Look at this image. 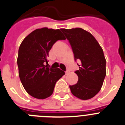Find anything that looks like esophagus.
<instances>
[{
	"instance_id": "1",
	"label": "esophagus",
	"mask_w": 125,
	"mask_h": 125,
	"mask_svg": "<svg viewBox=\"0 0 125 125\" xmlns=\"http://www.w3.org/2000/svg\"><path fill=\"white\" fill-rule=\"evenodd\" d=\"M65 73H66V74H68L69 73V71H66L65 72Z\"/></svg>"
}]
</instances>
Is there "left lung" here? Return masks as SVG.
Segmentation results:
<instances>
[{"mask_svg": "<svg viewBox=\"0 0 125 125\" xmlns=\"http://www.w3.org/2000/svg\"><path fill=\"white\" fill-rule=\"evenodd\" d=\"M71 45L75 59L81 60L75 72L77 83L69 85L71 93L81 100H89L101 89L106 75V59L102 47L94 36L81 28H62Z\"/></svg>", "mask_w": 125, "mask_h": 125, "instance_id": "8db88e82", "label": "left lung"}]
</instances>
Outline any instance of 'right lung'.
Wrapping results in <instances>:
<instances>
[{
    "label": "right lung",
    "instance_id": "obj_1",
    "mask_svg": "<svg viewBox=\"0 0 125 125\" xmlns=\"http://www.w3.org/2000/svg\"><path fill=\"white\" fill-rule=\"evenodd\" d=\"M66 40L61 29L46 27L33 31L24 38L18 50L17 64L20 81L27 93L44 99L52 94L55 84L65 73L45 66L54 43Z\"/></svg>",
    "mask_w": 125,
    "mask_h": 125
}]
</instances>
